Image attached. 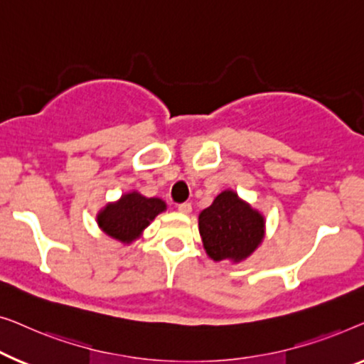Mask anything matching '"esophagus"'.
<instances>
[{
    "instance_id": "esophagus-1",
    "label": "esophagus",
    "mask_w": 364,
    "mask_h": 364,
    "mask_svg": "<svg viewBox=\"0 0 364 364\" xmlns=\"http://www.w3.org/2000/svg\"><path fill=\"white\" fill-rule=\"evenodd\" d=\"M178 211L183 213V214H189V213H191V203L178 204Z\"/></svg>"
}]
</instances>
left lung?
I'll list each match as a JSON object with an SVG mask.
<instances>
[{
    "label": "left lung",
    "mask_w": 364,
    "mask_h": 364,
    "mask_svg": "<svg viewBox=\"0 0 364 364\" xmlns=\"http://www.w3.org/2000/svg\"><path fill=\"white\" fill-rule=\"evenodd\" d=\"M199 232L209 257L239 262L262 242L264 218L235 193L224 191L199 214Z\"/></svg>",
    "instance_id": "obj_1"
}]
</instances>
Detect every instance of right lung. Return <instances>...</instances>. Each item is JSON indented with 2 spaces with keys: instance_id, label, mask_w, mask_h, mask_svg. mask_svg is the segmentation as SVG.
Returning <instances> with one entry per match:
<instances>
[{
  "instance_id": "add662e5",
  "label": "right lung",
  "mask_w": 364,
  "mask_h": 364,
  "mask_svg": "<svg viewBox=\"0 0 364 364\" xmlns=\"http://www.w3.org/2000/svg\"><path fill=\"white\" fill-rule=\"evenodd\" d=\"M165 209L166 206L161 199L129 193L122 196L119 203L109 204L99 214L97 221L102 231L110 237L119 239L122 242H132L156 218V214Z\"/></svg>"
}]
</instances>
